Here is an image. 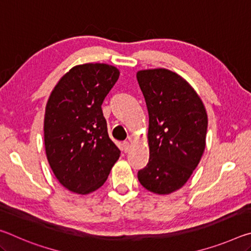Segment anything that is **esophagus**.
Listing matches in <instances>:
<instances>
[{
  "mask_svg": "<svg viewBox=\"0 0 251 251\" xmlns=\"http://www.w3.org/2000/svg\"><path fill=\"white\" fill-rule=\"evenodd\" d=\"M130 150V143L129 142H124L123 143V151L127 152Z\"/></svg>",
  "mask_w": 251,
  "mask_h": 251,
  "instance_id": "obj_1",
  "label": "esophagus"
}]
</instances>
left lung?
<instances>
[{"instance_id":"left-lung-1","label":"left lung","mask_w":251,"mask_h":251,"mask_svg":"<svg viewBox=\"0 0 251 251\" xmlns=\"http://www.w3.org/2000/svg\"><path fill=\"white\" fill-rule=\"evenodd\" d=\"M136 77L150 116V161L138 172V180L154 194H172L189 179L205 151V105L192 85L175 72L142 70Z\"/></svg>"}]
</instances>
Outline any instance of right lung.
I'll return each instance as SVG.
<instances>
[{
	"label": "right lung",
	"mask_w": 251,
	"mask_h": 251,
	"mask_svg": "<svg viewBox=\"0 0 251 251\" xmlns=\"http://www.w3.org/2000/svg\"><path fill=\"white\" fill-rule=\"evenodd\" d=\"M118 77L120 71L113 65H76L62 76L46 103V157L55 177L71 192H95L120 158L101 110Z\"/></svg>",
	"instance_id": "add662e5"
}]
</instances>
